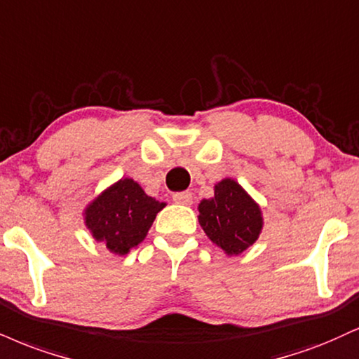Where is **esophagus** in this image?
<instances>
[{
	"instance_id": "34e87169",
	"label": "esophagus",
	"mask_w": 359,
	"mask_h": 359,
	"mask_svg": "<svg viewBox=\"0 0 359 359\" xmlns=\"http://www.w3.org/2000/svg\"><path fill=\"white\" fill-rule=\"evenodd\" d=\"M172 198H174L175 204H182V205H191L192 201H194L192 194L189 192V191H185V192H175L174 196H172Z\"/></svg>"
}]
</instances>
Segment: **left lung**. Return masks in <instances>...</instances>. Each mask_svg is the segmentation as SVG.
I'll return each mask as SVG.
<instances>
[{
    "label": "left lung",
    "mask_w": 359,
    "mask_h": 359,
    "mask_svg": "<svg viewBox=\"0 0 359 359\" xmlns=\"http://www.w3.org/2000/svg\"><path fill=\"white\" fill-rule=\"evenodd\" d=\"M198 212L207 237L229 256H237L256 243L262 229L259 205L231 179L215 185L214 197L202 201Z\"/></svg>",
    "instance_id": "8db88e82"
}]
</instances>
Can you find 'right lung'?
Instances as JSON below:
<instances>
[{
	"instance_id": "obj_1",
	"label": "right lung",
	"mask_w": 359,
	"mask_h": 359,
	"mask_svg": "<svg viewBox=\"0 0 359 359\" xmlns=\"http://www.w3.org/2000/svg\"><path fill=\"white\" fill-rule=\"evenodd\" d=\"M163 207L132 179H122L88 205L85 221L95 239L103 241L110 252L123 256L145 239Z\"/></svg>"
}]
</instances>
